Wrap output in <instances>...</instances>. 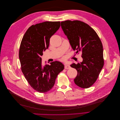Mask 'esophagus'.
Returning a JSON list of instances; mask_svg holds the SVG:
<instances>
[{"label": "esophagus", "mask_w": 120, "mask_h": 120, "mask_svg": "<svg viewBox=\"0 0 120 120\" xmlns=\"http://www.w3.org/2000/svg\"><path fill=\"white\" fill-rule=\"evenodd\" d=\"M71 68V67H70V65H68V64H65V65H64V68H65L68 69V68Z\"/></svg>", "instance_id": "34e87169"}]
</instances>
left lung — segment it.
I'll use <instances>...</instances> for the list:
<instances>
[{
  "label": "left lung",
  "instance_id": "1",
  "mask_svg": "<svg viewBox=\"0 0 120 120\" xmlns=\"http://www.w3.org/2000/svg\"><path fill=\"white\" fill-rule=\"evenodd\" d=\"M60 25L72 49L77 50L76 53L82 52V62L71 64L78 71L75 84L82 88H90L104 66L102 43L96 31L82 21L66 20L61 21Z\"/></svg>",
  "mask_w": 120,
  "mask_h": 120
}]
</instances>
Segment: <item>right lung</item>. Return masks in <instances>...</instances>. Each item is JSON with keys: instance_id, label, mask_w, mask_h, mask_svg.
<instances>
[{"instance_id": "obj_1", "label": "right lung", "mask_w": 120, "mask_h": 120, "mask_svg": "<svg viewBox=\"0 0 120 120\" xmlns=\"http://www.w3.org/2000/svg\"><path fill=\"white\" fill-rule=\"evenodd\" d=\"M60 27V21H45L32 25L21 42L19 58L21 71L29 84L39 93L51 90L58 74L64 69V65L58 61L43 65L41 57L49 48L50 38Z\"/></svg>"}]
</instances>
